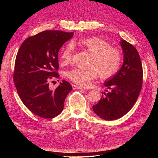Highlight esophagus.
<instances>
[{
    "label": "esophagus",
    "instance_id": "esophagus-1",
    "mask_svg": "<svg viewBox=\"0 0 158 158\" xmlns=\"http://www.w3.org/2000/svg\"><path fill=\"white\" fill-rule=\"evenodd\" d=\"M72 87H73V88L74 89H82V88L78 86V85H75V84H73V85H72Z\"/></svg>",
    "mask_w": 158,
    "mask_h": 158
}]
</instances>
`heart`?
<instances>
[{
    "label": "heart",
    "mask_w": 158,
    "mask_h": 158,
    "mask_svg": "<svg viewBox=\"0 0 158 158\" xmlns=\"http://www.w3.org/2000/svg\"><path fill=\"white\" fill-rule=\"evenodd\" d=\"M90 54L87 69L74 68L68 70L66 76L71 82L86 87L98 75L100 78L107 79L115 75L121 68L123 55L121 50L111 46L108 41L98 37H84L74 42ZM74 47L72 44L66 45L60 52V64L67 66L73 60Z\"/></svg>",
    "instance_id": "obj_1"
}]
</instances>
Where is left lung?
Segmentation results:
<instances>
[{
  "mask_svg": "<svg viewBox=\"0 0 158 158\" xmlns=\"http://www.w3.org/2000/svg\"><path fill=\"white\" fill-rule=\"evenodd\" d=\"M121 45L124 63L118 73L105 82L110 90L102 94L99 102L93 106L98 116L105 120H116L127 114L135 104L143 83V69L140 57L135 47L125 40Z\"/></svg>",
  "mask_w": 158,
  "mask_h": 158,
  "instance_id": "obj_1",
  "label": "left lung"
}]
</instances>
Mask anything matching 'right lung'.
<instances>
[{
  "label": "right lung",
  "instance_id": "add662e5",
  "mask_svg": "<svg viewBox=\"0 0 158 158\" xmlns=\"http://www.w3.org/2000/svg\"><path fill=\"white\" fill-rule=\"evenodd\" d=\"M73 32L46 30L29 37L16 55L13 80L22 102L31 112L44 118H52L63 111L64 100L73 89L63 80L54 90L49 81L59 78L58 52Z\"/></svg>",
  "mask_w": 158,
  "mask_h": 158
}]
</instances>
